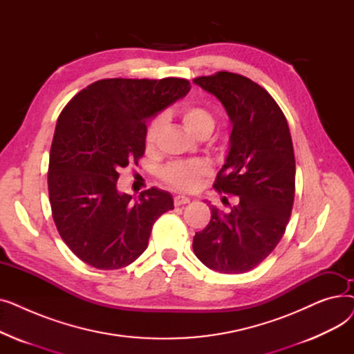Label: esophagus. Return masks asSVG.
<instances>
[{
    "label": "esophagus",
    "mask_w": 354,
    "mask_h": 354,
    "mask_svg": "<svg viewBox=\"0 0 354 354\" xmlns=\"http://www.w3.org/2000/svg\"><path fill=\"white\" fill-rule=\"evenodd\" d=\"M191 199L188 196H183V195H176L174 198V203L175 207H180V205H185V203H189Z\"/></svg>",
    "instance_id": "obj_1"
}]
</instances>
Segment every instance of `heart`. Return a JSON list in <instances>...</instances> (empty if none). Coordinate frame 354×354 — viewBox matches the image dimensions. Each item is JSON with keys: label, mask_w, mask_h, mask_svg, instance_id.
I'll return each instance as SVG.
<instances>
[{"label": "heart", "mask_w": 354, "mask_h": 354, "mask_svg": "<svg viewBox=\"0 0 354 354\" xmlns=\"http://www.w3.org/2000/svg\"><path fill=\"white\" fill-rule=\"evenodd\" d=\"M179 116L183 127L187 129L194 136H198L202 132H211L214 129V116L209 111L198 104H187L179 110ZM163 127V116H155L149 120L145 130V145L146 147H153L160 130ZM211 165L203 160H187V162H175L165 166L160 175L162 179L169 183L171 187L180 191H194L202 178L211 174Z\"/></svg>", "instance_id": "heart-1"}]
</instances>
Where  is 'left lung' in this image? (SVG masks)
Returning a JSON list of instances; mask_svg holds the SVG:
<instances>
[{
	"mask_svg": "<svg viewBox=\"0 0 354 354\" xmlns=\"http://www.w3.org/2000/svg\"><path fill=\"white\" fill-rule=\"evenodd\" d=\"M194 83L214 95L231 120L230 152L214 188L238 196L230 214L211 208L194 252L214 271L247 272L272 252L290 221L295 159L288 123L270 93L241 74L218 71Z\"/></svg>",
	"mask_w": 354,
	"mask_h": 354,
	"instance_id": "1",
	"label": "left lung"
}]
</instances>
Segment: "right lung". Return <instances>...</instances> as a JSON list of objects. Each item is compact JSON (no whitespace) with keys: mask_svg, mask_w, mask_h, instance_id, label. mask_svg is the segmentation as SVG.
<instances>
[{"mask_svg":"<svg viewBox=\"0 0 354 354\" xmlns=\"http://www.w3.org/2000/svg\"><path fill=\"white\" fill-rule=\"evenodd\" d=\"M187 79H104L63 109L50 149L48 196L54 224L83 263L119 270L147 248L155 221L174 209L169 192L138 199L118 191L119 167L145 153L146 123L188 95Z\"/></svg>","mask_w":354,"mask_h":354,"instance_id":"obj_1","label":"right lung"}]
</instances>
